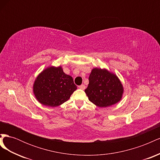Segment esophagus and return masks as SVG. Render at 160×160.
I'll list each match as a JSON object with an SVG mask.
<instances>
[{
	"mask_svg": "<svg viewBox=\"0 0 160 160\" xmlns=\"http://www.w3.org/2000/svg\"><path fill=\"white\" fill-rule=\"evenodd\" d=\"M79 88L82 90H84L85 89V85H81L80 86H79Z\"/></svg>",
	"mask_w": 160,
	"mask_h": 160,
	"instance_id": "1",
	"label": "esophagus"
}]
</instances>
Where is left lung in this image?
I'll list each match as a JSON object with an SVG mask.
<instances>
[{
  "label": "left lung",
  "instance_id": "obj_1",
  "mask_svg": "<svg viewBox=\"0 0 160 160\" xmlns=\"http://www.w3.org/2000/svg\"><path fill=\"white\" fill-rule=\"evenodd\" d=\"M123 87L115 74L106 69L95 67L89 77L88 87L85 90L89 100L99 108H107L122 99Z\"/></svg>",
  "mask_w": 160,
  "mask_h": 160
}]
</instances>
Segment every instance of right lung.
<instances>
[{
	"label": "right lung",
	"instance_id": "right-lung-1",
	"mask_svg": "<svg viewBox=\"0 0 160 160\" xmlns=\"http://www.w3.org/2000/svg\"><path fill=\"white\" fill-rule=\"evenodd\" d=\"M32 88L38 102L55 108L68 100L77 88L72 77L65 74L61 66H51L38 74Z\"/></svg>",
	"mask_w": 160,
	"mask_h": 160
}]
</instances>
